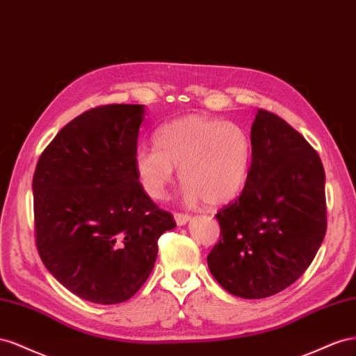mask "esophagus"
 <instances>
[{
    "label": "esophagus",
    "instance_id": "esophagus-1",
    "mask_svg": "<svg viewBox=\"0 0 356 356\" xmlns=\"http://www.w3.org/2000/svg\"><path fill=\"white\" fill-rule=\"evenodd\" d=\"M175 220L179 227L186 225V223L191 220L189 215H185V213H175Z\"/></svg>",
    "mask_w": 356,
    "mask_h": 356
}]
</instances>
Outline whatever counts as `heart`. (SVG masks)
<instances>
[{
	"label": "heart",
	"mask_w": 356,
	"mask_h": 356,
	"mask_svg": "<svg viewBox=\"0 0 356 356\" xmlns=\"http://www.w3.org/2000/svg\"><path fill=\"white\" fill-rule=\"evenodd\" d=\"M154 146L138 149L134 156L136 175L150 198H165L177 167L189 204L201 198L209 206L227 204L248 184L252 141L232 122L198 115L179 118L158 128Z\"/></svg>",
	"instance_id": "1"
}]
</instances>
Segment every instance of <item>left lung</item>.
Here are the masks:
<instances>
[{
	"label": "left lung",
	"instance_id": "8db88e82",
	"mask_svg": "<svg viewBox=\"0 0 356 356\" xmlns=\"http://www.w3.org/2000/svg\"><path fill=\"white\" fill-rule=\"evenodd\" d=\"M250 141L248 184L216 215L220 240L207 266L232 296L258 300L309 268L327 231V206L322 161L288 122L258 110Z\"/></svg>",
	"mask_w": 356,
	"mask_h": 356
}]
</instances>
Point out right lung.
Here are the masks:
<instances>
[{"mask_svg": "<svg viewBox=\"0 0 356 356\" xmlns=\"http://www.w3.org/2000/svg\"><path fill=\"white\" fill-rule=\"evenodd\" d=\"M145 106L108 104L59 131L33 179L38 255L77 297L129 300L147 280L158 238L176 227L141 188L134 168Z\"/></svg>", "mask_w": 356, "mask_h": 356, "instance_id": "add662e5", "label": "right lung"}]
</instances>
